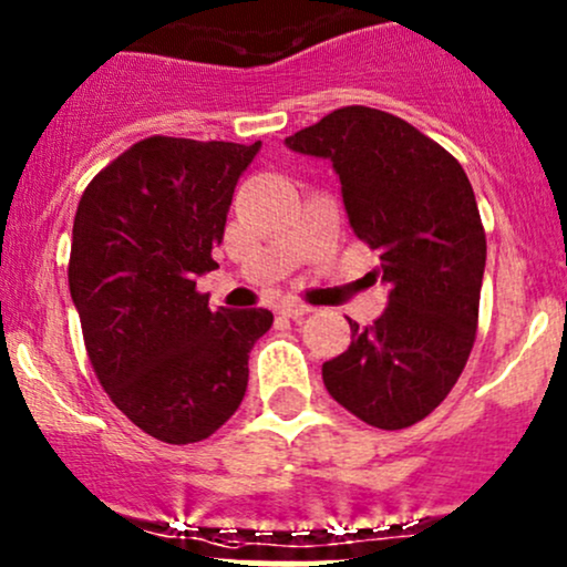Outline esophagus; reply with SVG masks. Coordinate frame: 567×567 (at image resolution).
I'll list each match as a JSON object with an SVG mask.
<instances>
[{
    "label": "esophagus",
    "instance_id": "34e87169",
    "mask_svg": "<svg viewBox=\"0 0 567 567\" xmlns=\"http://www.w3.org/2000/svg\"><path fill=\"white\" fill-rule=\"evenodd\" d=\"M312 312V307H307V303H282L279 307V315L288 317V320H301V317H307Z\"/></svg>",
    "mask_w": 567,
    "mask_h": 567
}]
</instances>
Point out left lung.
<instances>
[{
    "mask_svg": "<svg viewBox=\"0 0 567 567\" xmlns=\"http://www.w3.org/2000/svg\"><path fill=\"white\" fill-rule=\"evenodd\" d=\"M285 145L331 161L352 231L379 252L371 277L390 288L374 326L350 320V350L322 363V382L369 425H414L450 395L474 350L487 260L474 188L439 142L363 104Z\"/></svg>",
    "mask_w": 567,
    "mask_h": 567,
    "instance_id": "left-lung-1",
    "label": "left lung"
}]
</instances>
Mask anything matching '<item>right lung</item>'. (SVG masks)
<instances>
[{
	"label": "right lung",
	"instance_id": "add662e5",
	"mask_svg": "<svg viewBox=\"0 0 567 567\" xmlns=\"http://www.w3.org/2000/svg\"><path fill=\"white\" fill-rule=\"evenodd\" d=\"M260 142L147 136L91 179L72 226L70 293L99 384L140 431L193 444L228 422L269 309L207 307L226 215Z\"/></svg>",
	"mask_w": 567,
	"mask_h": 567
}]
</instances>
